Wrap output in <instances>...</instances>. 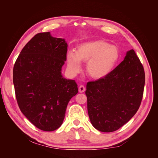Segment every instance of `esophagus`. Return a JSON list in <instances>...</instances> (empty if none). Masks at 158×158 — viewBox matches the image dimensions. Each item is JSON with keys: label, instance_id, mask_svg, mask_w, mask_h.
I'll list each match as a JSON object with an SVG mask.
<instances>
[{"label": "esophagus", "instance_id": "34e87169", "mask_svg": "<svg viewBox=\"0 0 158 158\" xmlns=\"http://www.w3.org/2000/svg\"><path fill=\"white\" fill-rule=\"evenodd\" d=\"M78 90H79V92H80V93L84 92L85 90V87H84V85H80V87H79V88H78Z\"/></svg>", "mask_w": 158, "mask_h": 158}]
</instances>
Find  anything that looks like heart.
Listing matches in <instances>:
<instances>
[{
	"instance_id": "b5f03b06",
	"label": "heart",
	"mask_w": 158,
	"mask_h": 158,
	"mask_svg": "<svg viewBox=\"0 0 158 158\" xmlns=\"http://www.w3.org/2000/svg\"><path fill=\"white\" fill-rule=\"evenodd\" d=\"M119 57L120 52L117 47L103 40H95L80 44L76 52H68L66 60L68 70L72 74H76L80 71L81 61L87 62L88 76L99 79L111 73Z\"/></svg>"
}]
</instances>
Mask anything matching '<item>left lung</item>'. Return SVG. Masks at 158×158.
<instances>
[{"label": "left lung", "instance_id": "obj_1", "mask_svg": "<svg viewBox=\"0 0 158 158\" xmlns=\"http://www.w3.org/2000/svg\"><path fill=\"white\" fill-rule=\"evenodd\" d=\"M144 84V67L133 49L109 74L88 82V112L94 127L111 132L125 125L140 107Z\"/></svg>", "mask_w": 158, "mask_h": 158}]
</instances>
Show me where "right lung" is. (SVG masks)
<instances>
[{
  "mask_svg": "<svg viewBox=\"0 0 158 158\" xmlns=\"http://www.w3.org/2000/svg\"><path fill=\"white\" fill-rule=\"evenodd\" d=\"M67 47L64 39L39 33L22 49L14 66L18 106L42 131H53L61 126L69 101L78 92L75 81L61 74Z\"/></svg>",
  "mask_w": 158,
  "mask_h": 158,
  "instance_id": "obj_1",
  "label": "right lung"
}]
</instances>
